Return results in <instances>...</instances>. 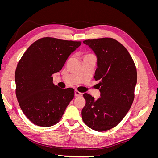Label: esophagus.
<instances>
[{
    "label": "esophagus",
    "instance_id": "34e87169",
    "mask_svg": "<svg viewBox=\"0 0 158 158\" xmlns=\"http://www.w3.org/2000/svg\"><path fill=\"white\" fill-rule=\"evenodd\" d=\"M74 95H75V96H76V97H81V96H82L83 94L78 92V90H75L74 91Z\"/></svg>",
    "mask_w": 158,
    "mask_h": 158
}]
</instances>
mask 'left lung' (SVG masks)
<instances>
[{"label": "left lung", "mask_w": 158, "mask_h": 158, "mask_svg": "<svg viewBox=\"0 0 158 158\" xmlns=\"http://www.w3.org/2000/svg\"><path fill=\"white\" fill-rule=\"evenodd\" d=\"M97 56L98 68L94 78L100 98L85 93L82 117L88 127L103 132L116 127L125 117L135 98L137 72L128 51L121 43L105 37L83 41Z\"/></svg>", "instance_id": "8db88e82"}]
</instances>
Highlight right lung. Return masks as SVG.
Instances as JSON below:
<instances>
[{
  "label": "right lung",
  "mask_w": 158,
  "mask_h": 158,
  "mask_svg": "<svg viewBox=\"0 0 158 158\" xmlns=\"http://www.w3.org/2000/svg\"><path fill=\"white\" fill-rule=\"evenodd\" d=\"M81 41L44 37L28 47L15 72L20 107L33 124L49 127L58 123L74 96V89L55 85L52 75L63 67Z\"/></svg>",
  "instance_id": "obj_1"
}]
</instances>
